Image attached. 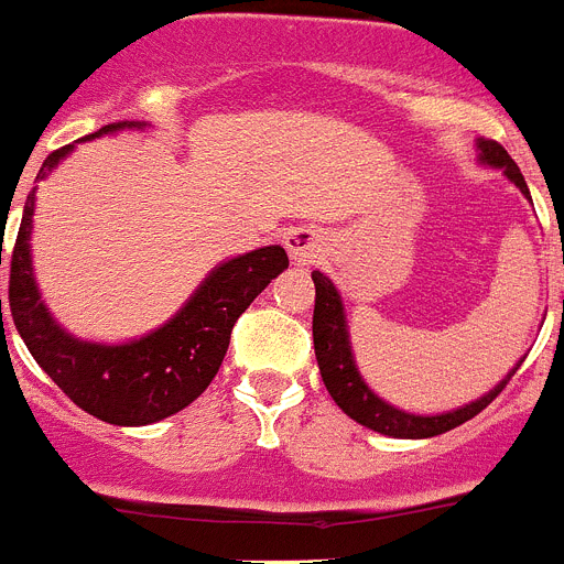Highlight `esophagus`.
<instances>
[{"instance_id":"34e87169","label":"esophagus","mask_w":564,"mask_h":564,"mask_svg":"<svg viewBox=\"0 0 564 564\" xmlns=\"http://www.w3.org/2000/svg\"><path fill=\"white\" fill-rule=\"evenodd\" d=\"M285 246L296 262H311V259L316 257V237H313L307 228H299V231L288 234Z\"/></svg>"}]
</instances>
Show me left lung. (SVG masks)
I'll list each match as a JSON object with an SVG mask.
<instances>
[{
    "mask_svg": "<svg viewBox=\"0 0 564 564\" xmlns=\"http://www.w3.org/2000/svg\"><path fill=\"white\" fill-rule=\"evenodd\" d=\"M480 158L491 166H500L508 174V181H514V186L520 188L525 197L528 194L525 177H522L520 166L511 161V154L500 147L497 141H482L480 138ZM313 285H316V307H313V347H316V361L318 370H322V381H325L327 392H330L333 401L344 410V415H350L352 421H358L361 426L372 432H381V435L390 437H435L443 432L455 430L460 423L471 421L477 412H482L488 403L495 401L506 383L511 381V376L506 381H500L495 390L482 395L480 401H471L466 406L455 412H446V415H410V412H401L395 406H390L387 401H381L378 395H372V390L361 381L356 370V361H352L350 352V338H347V325H344V307L341 299H338L336 288H333L330 279L325 273L313 271Z\"/></svg>",
    "mask_w": 564,
    "mask_h": 564,
    "instance_id": "8db88e82",
    "label": "left lung"
}]
</instances>
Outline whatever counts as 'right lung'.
<instances>
[{
	"label": "right lung",
	"mask_w": 564,
	"mask_h": 564,
	"mask_svg": "<svg viewBox=\"0 0 564 564\" xmlns=\"http://www.w3.org/2000/svg\"><path fill=\"white\" fill-rule=\"evenodd\" d=\"M123 127L134 123H109L87 138H98ZM69 149L73 147L50 152L36 181L47 177L50 169ZM30 217H33V192L28 194L22 226L10 251L8 302L13 325L28 344L30 356L36 358L39 367L56 381L69 401L96 415L98 421L118 423V426H147L197 401L220 370L237 318L265 291L268 282L288 268L285 248H259L246 257L223 262L169 325L149 333L141 341L115 344V347L76 341L50 318L47 307L39 299L33 268H30L28 239L33 223Z\"/></svg>",
	"instance_id": "right-lung-1"
}]
</instances>
